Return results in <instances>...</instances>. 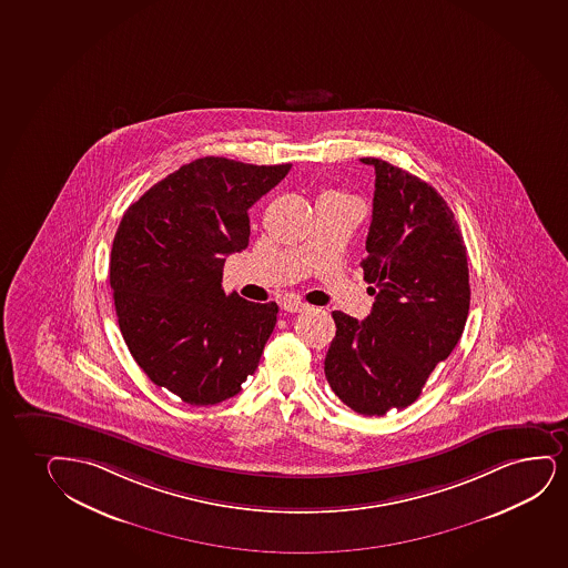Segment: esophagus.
Listing matches in <instances>:
<instances>
[{
    "label": "esophagus",
    "mask_w": 568,
    "mask_h": 568,
    "mask_svg": "<svg viewBox=\"0 0 568 568\" xmlns=\"http://www.w3.org/2000/svg\"><path fill=\"white\" fill-rule=\"evenodd\" d=\"M281 308L285 310V312H291V314H298V312L308 310V304L298 301V298H285V301L281 302Z\"/></svg>",
    "instance_id": "34e87169"
}]
</instances>
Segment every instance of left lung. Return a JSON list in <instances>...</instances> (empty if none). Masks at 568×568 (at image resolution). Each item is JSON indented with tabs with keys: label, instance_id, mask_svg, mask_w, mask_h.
<instances>
[{
	"label": "left lung",
	"instance_id": "1",
	"mask_svg": "<svg viewBox=\"0 0 568 568\" xmlns=\"http://www.w3.org/2000/svg\"><path fill=\"white\" fill-rule=\"evenodd\" d=\"M362 162L375 169L362 260L375 302L364 322L333 312L325 377L356 414L381 417L412 406L456 348L469 315V266L454 212L435 187L381 159Z\"/></svg>",
	"mask_w": 568,
	"mask_h": 568
}]
</instances>
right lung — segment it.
I'll list each match as a JSON object with an SVG mask.
<instances>
[{
    "instance_id": "obj_1",
    "label": "right lung",
    "mask_w": 568,
    "mask_h": 568,
    "mask_svg": "<svg viewBox=\"0 0 568 568\" xmlns=\"http://www.w3.org/2000/svg\"><path fill=\"white\" fill-rule=\"evenodd\" d=\"M291 164L224 156L183 164L124 212L111 251V287L128 351L156 386L214 406L258 367L277 304L222 288L225 256L248 246V209Z\"/></svg>"
}]
</instances>
